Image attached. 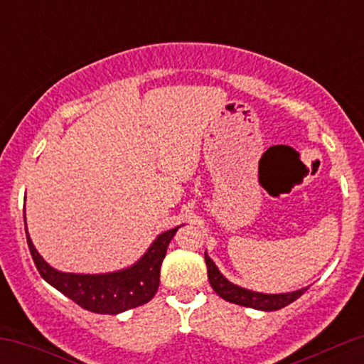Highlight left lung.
<instances>
[{
	"label": "left lung",
	"mask_w": 364,
	"mask_h": 364,
	"mask_svg": "<svg viewBox=\"0 0 364 364\" xmlns=\"http://www.w3.org/2000/svg\"><path fill=\"white\" fill-rule=\"evenodd\" d=\"M205 263H207V272H208V282H210L212 289H214L220 298L225 299V301L240 304V306L255 308V310H262V311H275V310H281L284 306H287V304H291L292 301H296L298 298H301L304 291L308 289V287H303V289L292 291V292H281V294L257 292L228 281V279L220 274V270L217 269L214 260L208 257L207 252H205Z\"/></svg>",
	"instance_id": "1"
}]
</instances>
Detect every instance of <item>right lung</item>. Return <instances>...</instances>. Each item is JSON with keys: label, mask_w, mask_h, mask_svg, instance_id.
Here are the masks:
<instances>
[{"label": "right lung", "mask_w": 364, "mask_h": 364, "mask_svg": "<svg viewBox=\"0 0 364 364\" xmlns=\"http://www.w3.org/2000/svg\"><path fill=\"white\" fill-rule=\"evenodd\" d=\"M23 223L28 250H31L32 260L41 277L51 284L54 289L63 292L66 298L82 306L83 310L102 313V315H118V313L149 303L156 296L162 260L168 252L171 240L183 225H176L169 231L161 232L149 246L147 252L127 269L106 274H73L56 270L41 257L28 236L25 210Z\"/></svg>", "instance_id": "add662e5"}]
</instances>
